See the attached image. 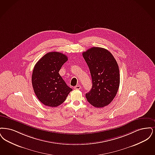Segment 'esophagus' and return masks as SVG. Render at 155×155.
I'll return each mask as SVG.
<instances>
[{"label":"esophagus","mask_w":155,"mask_h":155,"mask_svg":"<svg viewBox=\"0 0 155 155\" xmlns=\"http://www.w3.org/2000/svg\"><path fill=\"white\" fill-rule=\"evenodd\" d=\"M81 88V86H76L74 87V89H75V90H80Z\"/></svg>","instance_id":"obj_1"}]
</instances>
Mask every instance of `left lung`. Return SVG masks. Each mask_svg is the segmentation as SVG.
<instances>
[{
	"instance_id": "left-lung-1",
	"label": "left lung",
	"mask_w": 155,
	"mask_h": 155,
	"mask_svg": "<svg viewBox=\"0 0 155 155\" xmlns=\"http://www.w3.org/2000/svg\"><path fill=\"white\" fill-rule=\"evenodd\" d=\"M89 68L93 86L86 94L88 102L96 108L109 105L114 99L120 84V73L114 57L101 47H92L83 53Z\"/></svg>"
}]
</instances>
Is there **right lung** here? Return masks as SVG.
I'll return each mask as SVG.
<instances>
[{"mask_svg":"<svg viewBox=\"0 0 155 155\" xmlns=\"http://www.w3.org/2000/svg\"><path fill=\"white\" fill-rule=\"evenodd\" d=\"M67 61L65 54L50 52L42 57L34 67L32 75L34 92L46 106H59L72 90L59 74L61 68Z\"/></svg>","mask_w":155,"mask_h":155,"instance_id":"right-lung-1","label":"right lung"}]
</instances>
